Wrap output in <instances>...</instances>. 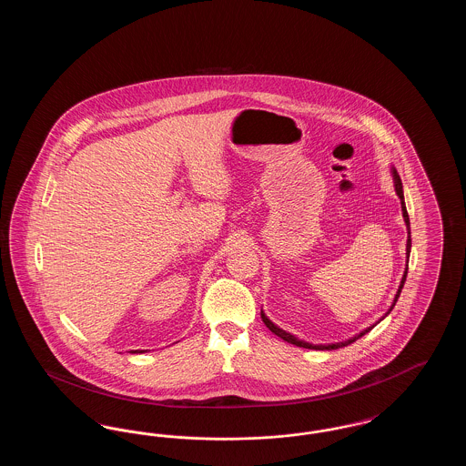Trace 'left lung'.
Masks as SVG:
<instances>
[{
  "label": "left lung",
  "mask_w": 466,
  "mask_h": 466,
  "mask_svg": "<svg viewBox=\"0 0 466 466\" xmlns=\"http://www.w3.org/2000/svg\"><path fill=\"white\" fill-rule=\"evenodd\" d=\"M391 177H393V185H395V192H397V196H399L400 206H401V217H403V222H405V227H407V246H405V257H407V264H405V270H403V276H401V281H400L399 289H397V295H395V299H393V302H391V306H390V309L386 310V314L382 316V318H379L374 325H370V327H367L365 330H361L360 333H356L353 337H350V339H346V340H342V342H332V344H310V342H306V340H302V339H299V337H295L293 333L287 332V330H283V329H279L276 323H272L268 318H267L266 312L264 309L260 310V314H262V321L266 323L267 329L270 330L272 333H276L278 337H281L283 340H287L289 344H293V346H299V348H306V350H316V351H332V350H339V348H344V346H350V344H353L356 339H360V337H363L365 333L370 332L374 327H376L377 323H380L391 310L395 308V304H397V300H399L400 293H401V289H403V283H405V278H407V270H409V255H410V246H412V241H410V222H409V215H407V208H405V200H403V187H401V179H400L399 173H397V169L395 167H391Z\"/></svg>",
  "instance_id": "8db88e82"
}]
</instances>
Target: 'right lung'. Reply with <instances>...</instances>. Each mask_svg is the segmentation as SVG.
<instances>
[{"instance_id":"add662e5","label":"right lung","mask_w":466,"mask_h":466,"mask_svg":"<svg viewBox=\"0 0 466 466\" xmlns=\"http://www.w3.org/2000/svg\"><path fill=\"white\" fill-rule=\"evenodd\" d=\"M133 353H143V351H139V350H136V351H133Z\"/></svg>"}]
</instances>
